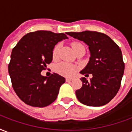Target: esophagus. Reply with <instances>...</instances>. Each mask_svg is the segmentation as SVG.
<instances>
[{"label": "esophagus", "instance_id": "1", "mask_svg": "<svg viewBox=\"0 0 132 132\" xmlns=\"http://www.w3.org/2000/svg\"><path fill=\"white\" fill-rule=\"evenodd\" d=\"M73 78H67L66 79V82H71V81H73Z\"/></svg>", "mask_w": 132, "mask_h": 132}]
</instances>
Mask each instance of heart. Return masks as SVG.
<instances>
[{
  "label": "heart",
  "instance_id": "1",
  "mask_svg": "<svg viewBox=\"0 0 132 132\" xmlns=\"http://www.w3.org/2000/svg\"><path fill=\"white\" fill-rule=\"evenodd\" d=\"M83 46L82 44L78 42H74L72 43V47L73 50L76 51L77 49H78L80 47ZM60 49V45L58 44L56 46L54 47V48L52 52V56L53 59H56L58 57L59 51ZM76 66L71 64V63H67V62H62V63H59L58 65L56 66V71L58 73L61 74L62 76H73L76 71Z\"/></svg>",
  "mask_w": 132,
  "mask_h": 132
}]
</instances>
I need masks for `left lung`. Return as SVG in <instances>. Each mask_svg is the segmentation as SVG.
I'll return each mask as SVG.
<instances>
[{"label": "left lung", "instance_id": "left-lung-1", "mask_svg": "<svg viewBox=\"0 0 132 132\" xmlns=\"http://www.w3.org/2000/svg\"><path fill=\"white\" fill-rule=\"evenodd\" d=\"M66 34L84 42L90 53L89 61L80 73L92 74V78L89 82L81 78L82 86L76 91L77 98L86 106L106 105L117 94L123 76L125 63L120 48L109 36L96 31Z\"/></svg>", "mask_w": 132, "mask_h": 132}]
</instances>
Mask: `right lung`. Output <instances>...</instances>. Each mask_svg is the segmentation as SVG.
<instances>
[{
    "label": "right lung",
    "instance_id": "right-lung-1",
    "mask_svg": "<svg viewBox=\"0 0 132 132\" xmlns=\"http://www.w3.org/2000/svg\"><path fill=\"white\" fill-rule=\"evenodd\" d=\"M69 38L66 34L37 31L26 34L11 53L9 75L16 95L29 106L43 108L56 100L66 79L54 73L41 75L52 61V52L59 42Z\"/></svg>",
    "mask_w": 132,
    "mask_h": 132
}]
</instances>
